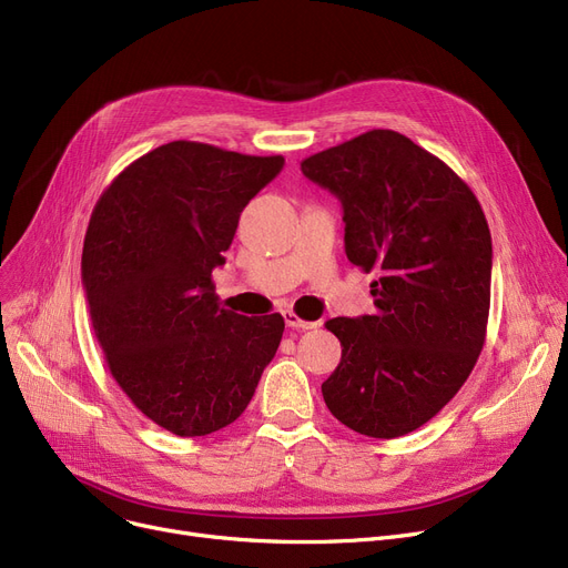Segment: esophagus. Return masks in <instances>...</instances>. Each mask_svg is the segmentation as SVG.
<instances>
[{"instance_id":"1","label":"esophagus","mask_w":568,"mask_h":568,"mask_svg":"<svg viewBox=\"0 0 568 568\" xmlns=\"http://www.w3.org/2000/svg\"><path fill=\"white\" fill-rule=\"evenodd\" d=\"M283 320H285V324L290 326V329H300V332H308V329H315V326H317V322L302 320L300 315H294L292 311L283 313Z\"/></svg>"}]
</instances>
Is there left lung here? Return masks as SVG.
<instances>
[{"mask_svg":"<svg viewBox=\"0 0 568 568\" xmlns=\"http://www.w3.org/2000/svg\"><path fill=\"white\" fill-rule=\"evenodd\" d=\"M302 172L341 200L347 260L379 274L373 315L326 322L343 356L324 403L362 435H407L458 394L484 349V209L449 165L386 129L308 156Z\"/></svg>","mask_w":568,"mask_h":568,"instance_id":"8db88e82","label":"left lung"}]
</instances>
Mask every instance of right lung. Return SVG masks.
Listing matches in <instances>:
<instances>
[{
	"label": "right lung",
	"mask_w": 568,
	"mask_h": 568,
	"mask_svg": "<svg viewBox=\"0 0 568 568\" xmlns=\"http://www.w3.org/2000/svg\"><path fill=\"white\" fill-rule=\"evenodd\" d=\"M176 140L133 161L94 206L82 285L108 368L131 403L179 437L216 433L248 407L285 322L219 306L244 206L283 170Z\"/></svg>",
	"instance_id": "right-lung-1"
}]
</instances>
